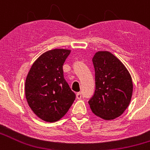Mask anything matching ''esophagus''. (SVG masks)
<instances>
[{
    "instance_id": "obj_1",
    "label": "esophagus",
    "mask_w": 150,
    "mask_h": 150,
    "mask_svg": "<svg viewBox=\"0 0 150 150\" xmlns=\"http://www.w3.org/2000/svg\"><path fill=\"white\" fill-rule=\"evenodd\" d=\"M76 98H77V99H81L82 98V93H81V92H77V93H76Z\"/></svg>"
}]
</instances>
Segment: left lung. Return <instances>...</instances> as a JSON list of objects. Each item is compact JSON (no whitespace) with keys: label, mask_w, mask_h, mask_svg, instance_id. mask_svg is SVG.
Segmentation results:
<instances>
[{"label":"left lung","mask_w":150,"mask_h":150,"mask_svg":"<svg viewBox=\"0 0 150 150\" xmlns=\"http://www.w3.org/2000/svg\"><path fill=\"white\" fill-rule=\"evenodd\" d=\"M92 62L95 91L88 100L91 111L103 120H114L122 114L132 99L133 83L125 65L112 53L98 52Z\"/></svg>","instance_id":"1"}]
</instances>
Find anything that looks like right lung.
<instances>
[{
	"label": "right lung",
	"mask_w": 150,
	"mask_h": 150,
	"mask_svg": "<svg viewBox=\"0 0 150 150\" xmlns=\"http://www.w3.org/2000/svg\"><path fill=\"white\" fill-rule=\"evenodd\" d=\"M71 50L55 49L34 62L26 77L28 104L40 119L54 122L67 113L76 98L64 78L63 64Z\"/></svg>",
	"instance_id": "right-lung-1"
}]
</instances>
